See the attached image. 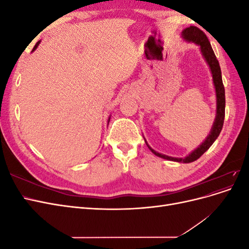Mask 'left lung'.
<instances>
[{"label":"left lung","instance_id":"obj_1","mask_svg":"<svg viewBox=\"0 0 249 249\" xmlns=\"http://www.w3.org/2000/svg\"><path fill=\"white\" fill-rule=\"evenodd\" d=\"M182 37L186 41L193 42L195 44H197V46H199L201 54L207 61L208 65L210 66L211 72H212L213 83H214V87H215V91H216V104H217L216 117L214 120L212 130H211L206 140L203 141L196 149H194L192 153H190L185 158H173V157H169L166 155H162L160 153L156 152V150H154L152 147H150L146 143V141H145V143L148 146V148L152 150L153 154H155L156 156L160 157V158H163V159H166L169 161H175V162L190 163V162L197 160L198 158H200V156L205 154L210 148V146L213 144L214 141L218 138V136H219V134H220V132L222 130V126H223L224 114H225V92H224V86L222 83L220 65L214 54V51H213L212 47H211V43L208 39V37L206 36V34L203 33L201 30H199L197 27L190 26V27H188L183 30Z\"/></svg>","mask_w":249,"mask_h":249}]
</instances>
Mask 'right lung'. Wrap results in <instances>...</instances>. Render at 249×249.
<instances>
[{"mask_svg": "<svg viewBox=\"0 0 249 249\" xmlns=\"http://www.w3.org/2000/svg\"><path fill=\"white\" fill-rule=\"evenodd\" d=\"M39 43H40V41H38V42H37V43L35 44L34 48H33V51H35V50L37 49V47H38V44H39ZM33 51H32V52H33ZM109 122H110V117H109V119H108V124H109Z\"/></svg>", "mask_w": 249, "mask_h": 249, "instance_id": "right-lung-1", "label": "right lung"}]
</instances>
